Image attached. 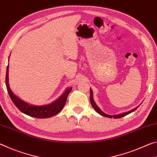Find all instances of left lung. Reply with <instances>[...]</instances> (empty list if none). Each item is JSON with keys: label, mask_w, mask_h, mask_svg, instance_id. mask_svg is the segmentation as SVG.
Listing matches in <instances>:
<instances>
[{"label": "left lung", "mask_w": 157, "mask_h": 157, "mask_svg": "<svg viewBox=\"0 0 157 157\" xmlns=\"http://www.w3.org/2000/svg\"><path fill=\"white\" fill-rule=\"evenodd\" d=\"M90 103H91V105L93 107V109L96 110V111L99 114H100L102 116H104V117H109V118H120V117H122L125 116V115H127L128 114L131 113H132L134 111V110H136L138 106L136 107L135 109H133L132 110H129V111L128 112H125V113H120V114H117V115H108L106 113H105L104 112H103L102 110L99 109L98 107V106L96 104V103L94 102V99H93V92H92V89L90 88Z\"/></svg>", "instance_id": "1"}]
</instances>
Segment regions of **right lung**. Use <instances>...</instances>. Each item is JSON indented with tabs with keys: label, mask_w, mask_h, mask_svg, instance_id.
Wrapping results in <instances>:
<instances>
[{
	"label": "right lung",
	"mask_w": 157,
	"mask_h": 157,
	"mask_svg": "<svg viewBox=\"0 0 157 157\" xmlns=\"http://www.w3.org/2000/svg\"><path fill=\"white\" fill-rule=\"evenodd\" d=\"M8 71L9 65L7 67L6 77V83L7 92H8L10 98H11L12 101H13L15 106L23 113L36 118H48L54 116L56 114H58L59 112H60V110L63 109L64 106L65 105L68 94L72 89L71 87L67 88L65 91L63 92V94L58 99H56V101L51 103V104L42 105V106H36V105L28 104V103L24 101V100L20 99L16 94H14V92L12 91V90L10 88Z\"/></svg>",
	"instance_id": "obj_1"
}]
</instances>
